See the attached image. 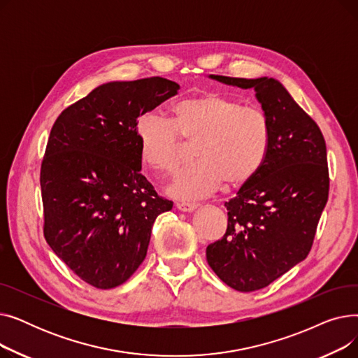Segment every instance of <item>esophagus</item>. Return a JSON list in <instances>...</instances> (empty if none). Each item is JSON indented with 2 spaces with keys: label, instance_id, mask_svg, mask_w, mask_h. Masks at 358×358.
<instances>
[{
  "label": "esophagus",
  "instance_id": "esophagus-1",
  "mask_svg": "<svg viewBox=\"0 0 358 358\" xmlns=\"http://www.w3.org/2000/svg\"><path fill=\"white\" fill-rule=\"evenodd\" d=\"M199 208V204L194 201H178L177 203V209H180L181 212H193Z\"/></svg>",
  "mask_w": 358,
  "mask_h": 358
}]
</instances>
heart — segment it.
<instances>
[{"instance_id": "b5f03b06", "label": "heart", "mask_w": 358, "mask_h": 358, "mask_svg": "<svg viewBox=\"0 0 358 358\" xmlns=\"http://www.w3.org/2000/svg\"><path fill=\"white\" fill-rule=\"evenodd\" d=\"M142 162L157 173H173L182 141L196 142V162L181 168L169 193L178 199L206 197L227 181L241 187L252 180L270 149V122L255 106L217 92L187 97L171 107L169 120L145 113L135 126Z\"/></svg>"}]
</instances>
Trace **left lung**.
Wrapping results in <instances>:
<instances>
[{
  "label": "left lung",
  "mask_w": 358,
  "mask_h": 358,
  "mask_svg": "<svg viewBox=\"0 0 358 358\" xmlns=\"http://www.w3.org/2000/svg\"><path fill=\"white\" fill-rule=\"evenodd\" d=\"M255 97L270 122V149L259 171L224 203L228 229L206 248L216 275L238 292H255L303 261L328 201L327 145L321 129L274 78L210 75Z\"/></svg>",
  "instance_id": "obj_1"
}]
</instances>
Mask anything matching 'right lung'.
<instances>
[{
	"label": "right lung",
	"mask_w": 358,
	"mask_h": 358,
	"mask_svg": "<svg viewBox=\"0 0 358 358\" xmlns=\"http://www.w3.org/2000/svg\"><path fill=\"white\" fill-rule=\"evenodd\" d=\"M178 90L161 77L106 83L65 108L50 130L41 169L43 234L94 287L123 285L146 257L155 219L173 209L141 174L135 126Z\"/></svg>",
	"instance_id": "right-lung-1"
}]
</instances>
